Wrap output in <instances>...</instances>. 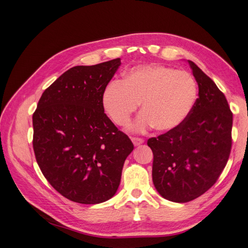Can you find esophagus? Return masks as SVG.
I'll list each match as a JSON object with an SVG mask.
<instances>
[{"mask_svg": "<svg viewBox=\"0 0 248 248\" xmlns=\"http://www.w3.org/2000/svg\"><path fill=\"white\" fill-rule=\"evenodd\" d=\"M131 140H132V142L134 144V146H140V144H142V142H144V140L139 139V138H132Z\"/></svg>", "mask_w": 248, "mask_h": 248, "instance_id": "1", "label": "esophagus"}]
</instances>
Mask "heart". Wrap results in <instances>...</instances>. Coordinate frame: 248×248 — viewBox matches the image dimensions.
I'll return each instance as SVG.
<instances>
[{"instance_id": "heart-1", "label": "heart", "mask_w": 248, "mask_h": 248, "mask_svg": "<svg viewBox=\"0 0 248 248\" xmlns=\"http://www.w3.org/2000/svg\"><path fill=\"white\" fill-rule=\"evenodd\" d=\"M199 96L197 79L185 70L162 65L132 68L119 82L111 81L102 94L104 111L118 126L127 128L140 106L137 130L148 126L167 131L181 125L193 109Z\"/></svg>"}]
</instances>
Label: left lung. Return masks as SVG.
<instances>
[{"instance_id": "left-lung-1", "label": "left lung", "mask_w": 248, "mask_h": 248, "mask_svg": "<svg viewBox=\"0 0 248 248\" xmlns=\"http://www.w3.org/2000/svg\"><path fill=\"white\" fill-rule=\"evenodd\" d=\"M187 62L199 86L196 106L181 125L147 141L155 188L175 202H190L211 188L232 147V114L226 96L196 63Z\"/></svg>"}]
</instances>
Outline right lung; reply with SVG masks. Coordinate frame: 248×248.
Masks as SVG:
<instances>
[{"mask_svg":"<svg viewBox=\"0 0 248 248\" xmlns=\"http://www.w3.org/2000/svg\"><path fill=\"white\" fill-rule=\"evenodd\" d=\"M121 59L74 66L42 93L33 148L43 176L63 197L93 205L115 196L130 139L104 114L102 94Z\"/></svg>","mask_w":248,"mask_h":248,"instance_id":"add662e5","label":"right lung"}]
</instances>
